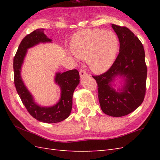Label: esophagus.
<instances>
[{"instance_id": "obj_1", "label": "esophagus", "mask_w": 160, "mask_h": 160, "mask_svg": "<svg viewBox=\"0 0 160 160\" xmlns=\"http://www.w3.org/2000/svg\"><path fill=\"white\" fill-rule=\"evenodd\" d=\"M79 73H80V76L81 78H84V76H88V74H87V73L86 72V71H84V70H82V69L80 70V72Z\"/></svg>"}]
</instances>
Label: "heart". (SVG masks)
Here are the masks:
<instances>
[{
  "instance_id": "b5f03b06",
  "label": "heart",
  "mask_w": 160,
  "mask_h": 160,
  "mask_svg": "<svg viewBox=\"0 0 160 160\" xmlns=\"http://www.w3.org/2000/svg\"><path fill=\"white\" fill-rule=\"evenodd\" d=\"M119 48L116 35L101 29L82 30L71 39V49L80 59L85 58L87 65L96 73H103L113 64Z\"/></svg>"
}]
</instances>
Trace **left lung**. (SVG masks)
I'll use <instances>...</instances> for the list:
<instances>
[{"label": "left lung", "mask_w": 160, "mask_h": 160, "mask_svg": "<svg viewBox=\"0 0 160 160\" xmlns=\"http://www.w3.org/2000/svg\"><path fill=\"white\" fill-rule=\"evenodd\" d=\"M120 41V52L107 72L93 76L98 87V98L103 113L122 117L134 111L144 100L147 67L144 47L130 29L111 24ZM119 78L121 86L115 89Z\"/></svg>", "instance_id": "obj_1"}]
</instances>
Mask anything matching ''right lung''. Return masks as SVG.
Returning <instances> with one entry per match:
<instances>
[{
  "instance_id": "1",
  "label": "right lung",
  "mask_w": 160,
  "mask_h": 160,
  "mask_svg": "<svg viewBox=\"0 0 160 160\" xmlns=\"http://www.w3.org/2000/svg\"><path fill=\"white\" fill-rule=\"evenodd\" d=\"M44 30H35L26 36L20 42L13 58L14 84L23 104L33 118L45 123H57L69 116L72 109L73 94L80 83V75L76 69L56 73L54 81L61 91L59 100L50 107H42L36 102L22 79L21 69L29 49L40 43L52 42V40L45 34Z\"/></svg>"
}]
</instances>
